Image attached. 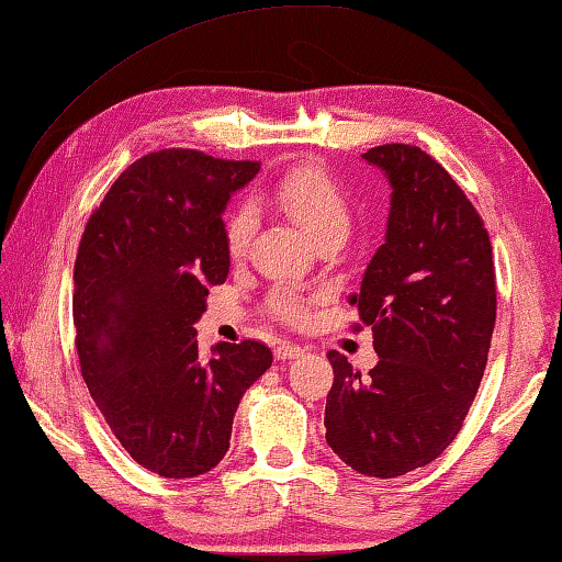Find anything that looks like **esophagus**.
I'll return each instance as SVG.
<instances>
[{
    "instance_id": "34e87169",
    "label": "esophagus",
    "mask_w": 562,
    "mask_h": 562,
    "mask_svg": "<svg viewBox=\"0 0 562 562\" xmlns=\"http://www.w3.org/2000/svg\"><path fill=\"white\" fill-rule=\"evenodd\" d=\"M305 355V347H300L295 342H280L278 350H274V358L278 360H297Z\"/></svg>"
}]
</instances>
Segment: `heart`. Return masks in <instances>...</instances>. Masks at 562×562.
I'll return each mask as SVG.
<instances>
[{"label": "heart", "mask_w": 562, "mask_h": 562, "mask_svg": "<svg viewBox=\"0 0 562 562\" xmlns=\"http://www.w3.org/2000/svg\"><path fill=\"white\" fill-rule=\"evenodd\" d=\"M272 198L280 207L319 243L327 235H345L352 225V204L342 184L319 165H300L272 184ZM257 215L252 204H235L225 215V247L233 257H243L252 243ZM270 313L282 323H302L305 302L292 290H274L267 300Z\"/></svg>", "instance_id": "b5f03b06"}]
</instances>
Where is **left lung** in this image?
Listing matches in <instances>:
<instances>
[{
	"label": "left lung",
	"mask_w": 562,
	"mask_h": 562,
	"mask_svg": "<svg viewBox=\"0 0 562 562\" xmlns=\"http://www.w3.org/2000/svg\"><path fill=\"white\" fill-rule=\"evenodd\" d=\"M362 159L393 187L385 245L350 297L380 360L362 378L327 352L325 438L358 473L397 477L438 458L473 405L495 327V265L483 220L440 162L413 145Z\"/></svg>",
	"instance_id": "obj_1"
}]
</instances>
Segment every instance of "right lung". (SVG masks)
I'll return each mask as SVG.
<instances>
[{
	"label": "right lung",
	"instance_id": "obj_1",
	"mask_svg": "<svg viewBox=\"0 0 562 562\" xmlns=\"http://www.w3.org/2000/svg\"><path fill=\"white\" fill-rule=\"evenodd\" d=\"M260 162L159 149L114 180L75 262L77 355L114 438L142 468L194 477L225 458L245 390L272 364L257 340L198 350L192 325L229 272V194Z\"/></svg>",
	"mask_w": 562,
	"mask_h": 562
}]
</instances>
